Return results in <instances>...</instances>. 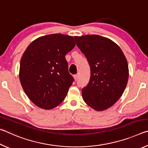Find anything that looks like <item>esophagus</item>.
<instances>
[{
    "label": "esophagus",
    "mask_w": 148,
    "mask_h": 148,
    "mask_svg": "<svg viewBox=\"0 0 148 148\" xmlns=\"http://www.w3.org/2000/svg\"><path fill=\"white\" fill-rule=\"evenodd\" d=\"M74 79L76 80H77V79H78V74H76V75H74Z\"/></svg>",
    "instance_id": "1"
}]
</instances>
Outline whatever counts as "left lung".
Wrapping results in <instances>:
<instances>
[{
	"label": "left lung",
	"instance_id": "8db88e82",
	"mask_svg": "<svg viewBox=\"0 0 148 148\" xmlns=\"http://www.w3.org/2000/svg\"><path fill=\"white\" fill-rule=\"evenodd\" d=\"M76 45L91 69L88 84L82 89L85 102L97 111H102L121 97L129 79V67L121 48L99 35L74 36Z\"/></svg>",
	"mask_w": 148,
	"mask_h": 148
}]
</instances>
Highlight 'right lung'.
I'll return each mask as SVG.
<instances>
[{"mask_svg":"<svg viewBox=\"0 0 148 148\" xmlns=\"http://www.w3.org/2000/svg\"><path fill=\"white\" fill-rule=\"evenodd\" d=\"M75 46L72 36L52 34L36 39L25 51L20 62V82L37 106L50 110L64 101L74 81L65 56Z\"/></svg>","mask_w":148,"mask_h":148,"instance_id":"add662e5","label":"right lung"}]
</instances>
